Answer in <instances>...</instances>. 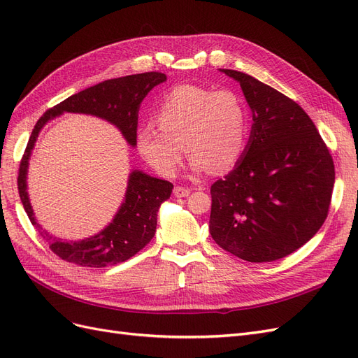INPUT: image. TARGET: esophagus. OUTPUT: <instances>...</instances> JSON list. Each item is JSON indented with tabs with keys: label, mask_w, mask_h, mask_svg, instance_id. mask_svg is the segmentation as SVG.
Instances as JSON below:
<instances>
[{
	"label": "esophagus",
	"mask_w": 358,
	"mask_h": 358,
	"mask_svg": "<svg viewBox=\"0 0 358 358\" xmlns=\"http://www.w3.org/2000/svg\"><path fill=\"white\" fill-rule=\"evenodd\" d=\"M173 194H175L176 197H188L191 194V189L183 188V187H176L175 189H173Z\"/></svg>",
	"instance_id": "esophagus-1"
}]
</instances>
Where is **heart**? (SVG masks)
<instances>
[{"instance_id": "b5f03b06", "label": "heart", "mask_w": 358, "mask_h": 358, "mask_svg": "<svg viewBox=\"0 0 358 358\" xmlns=\"http://www.w3.org/2000/svg\"><path fill=\"white\" fill-rule=\"evenodd\" d=\"M155 122L158 129H138L136 143L138 154L164 178L176 176L185 150L192 155L194 173H218L234 166L246 146L245 104L229 90L178 86L159 104Z\"/></svg>"}]
</instances>
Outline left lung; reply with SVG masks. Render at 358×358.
Here are the masks:
<instances>
[{"label":"left lung","mask_w":358,"mask_h":358,"mask_svg":"<svg viewBox=\"0 0 358 358\" xmlns=\"http://www.w3.org/2000/svg\"><path fill=\"white\" fill-rule=\"evenodd\" d=\"M220 71L241 83L254 124L241 159L210 188L209 231L249 263L275 262L308 243L326 221L333 159L297 103L252 76Z\"/></svg>","instance_id":"1"}]
</instances>
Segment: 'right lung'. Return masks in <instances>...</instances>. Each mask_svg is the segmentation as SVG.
I'll list each match as a JSON object with an SVG mask.
<instances>
[{"label": "right lung", "mask_w": 358, "mask_h": 358, "mask_svg": "<svg viewBox=\"0 0 358 358\" xmlns=\"http://www.w3.org/2000/svg\"><path fill=\"white\" fill-rule=\"evenodd\" d=\"M167 76L150 71L125 78L104 80L91 88L69 96L43 115L32 129L25 154L20 161L17 188L20 201L31 224L49 241V248L59 258L85 267H106L127 262L143 249L157 231L159 206L170 199L173 185L164 179L148 175L142 170H131L128 175L124 200L113 220L101 231L82 241H62L46 230L41 231L28 194V166L37 137L50 119L62 113H83L104 119L115 125L127 143L136 148L138 109L154 86L166 82Z\"/></svg>", "instance_id": "right-lung-1"}]
</instances>
